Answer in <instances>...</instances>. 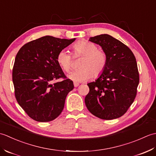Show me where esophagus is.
<instances>
[{"instance_id": "1", "label": "esophagus", "mask_w": 156, "mask_h": 156, "mask_svg": "<svg viewBox=\"0 0 156 156\" xmlns=\"http://www.w3.org/2000/svg\"><path fill=\"white\" fill-rule=\"evenodd\" d=\"M74 87H78L79 86V83H78V82H74Z\"/></svg>"}]
</instances>
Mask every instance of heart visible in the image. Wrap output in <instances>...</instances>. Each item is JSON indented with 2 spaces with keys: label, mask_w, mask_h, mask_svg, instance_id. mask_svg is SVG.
Masks as SVG:
<instances>
[{
  "label": "heart",
  "mask_w": 156,
  "mask_h": 156,
  "mask_svg": "<svg viewBox=\"0 0 156 156\" xmlns=\"http://www.w3.org/2000/svg\"><path fill=\"white\" fill-rule=\"evenodd\" d=\"M72 49L75 58H82L78 66L80 68L73 70L68 74V78L72 80L75 82H85L92 76L98 77L104 71L107 65V56L105 51L98 49L97 45L82 40L73 45ZM57 62L66 72L72 68V55L65 49L59 51Z\"/></svg>",
  "instance_id": "b5f03b06"
}]
</instances>
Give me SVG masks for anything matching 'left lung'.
<instances>
[{"mask_svg":"<svg viewBox=\"0 0 156 156\" xmlns=\"http://www.w3.org/2000/svg\"><path fill=\"white\" fill-rule=\"evenodd\" d=\"M107 56L106 67L94 82L87 84L90 91L85 104L91 113L105 120L123 115L133 103L140 82L136 59L127 45L108 34L90 37Z\"/></svg>","mask_w":156,"mask_h":156,"instance_id":"1","label":"left lung"}]
</instances>
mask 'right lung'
<instances>
[{
  "mask_svg": "<svg viewBox=\"0 0 156 156\" xmlns=\"http://www.w3.org/2000/svg\"><path fill=\"white\" fill-rule=\"evenodd\" d=\"M44 36L19 49L12 69L15 94L29 117L39 122L53 121L61 114L68 94L74 88L57 62L59 51L75 41ZM59 78L61 82H52Z\"/></svg>",
  "mask_w": 156,
  "mask_h": 156,
  "instance_id": "right-lung-1",
  "label": "right lung"
}]
</instances>
